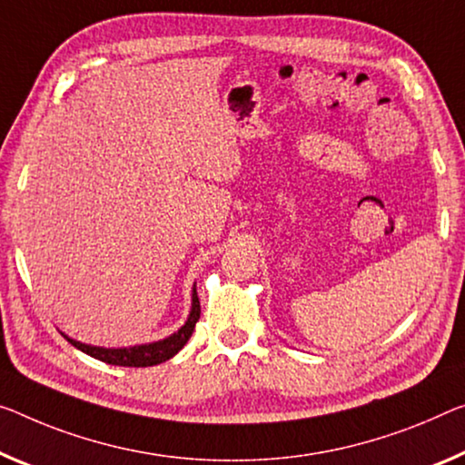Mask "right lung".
<instances>
[{"label":"right lung","mask_w":465,"mask_h":465,"mask_svg":"<svg viewBox=\"0 0 465 465\" xmlns=\"http://www.w3.org/2000/svg\"><path fill=\"white\" fill-rule=\"evenodd\" d=\"M199 313H202V307H199V297L197 289L193 287L191 292V312L187 322H184L176 332L170 334L166 339L153 341V342H143V345H133V347H97V345H87V342H81L76 339H70L68 334H64L70 345L81 349L83 353L95 357L99 361L110 363V366H124V368H147V366H158V363L174 357L181 349L187 345L191 339L193 331H195V324L199 320Z\"/></svg>","instance_id":"obj_1"}]
</instances>
